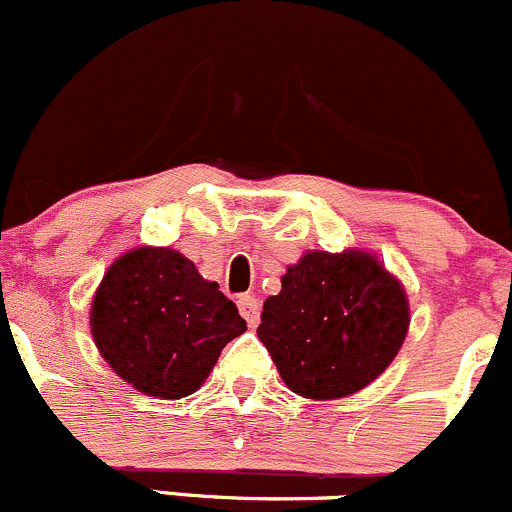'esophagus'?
Wrapping results in <instances>:
<instances>
[{"instance_id": "obj_1", "label": "esophagus", "mask_w": 512, "mask_h": 512, "mask_svg": "<svg viewBox=\"0 0 512 512\" xmlns=\"http://www.w3.org/2000/svg\"><path fill=\"white\" fill-rule=\"evenodd\" d=\"M236 305H239L241 317L249 322V327H256L258 317H261V302H258L254 295H239Z\"/></svg>"}]
</instances>
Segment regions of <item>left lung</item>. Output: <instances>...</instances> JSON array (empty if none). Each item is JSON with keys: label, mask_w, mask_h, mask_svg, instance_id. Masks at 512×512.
<instances>
[{"label": "left lung", "mask_w": 512, "mask_h": 512, "mask_svg": "<svg viewBox=\"0 0 512 512\" xmlns=\"http://www.w3.org/2000/svg\"><path fill=\"white\" fill-rule=\"evenodd\" d=\"M408 327L403 283L371 251L346 249L305 251L285 268L256 334L293 393L337 400L393 364Z\"/></svg>", "instance_id": "1"}]
</instances>
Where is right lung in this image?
Returning <instances> with one entry per match:
<instances>
[{
    "mask_svg": "<svg viewBox=\"0 0 512 512\" xmlns=\"http://www.w3.org/2000/svg\"><path fill=\"white\" fill-rule=\"evenodd\" d=\"M102 359L139 393L192 395L246 322L214 280L170 246H136L107 268L90 305Z\"/></svg>",
    "mask_w": 512,
    "mask_h": 512,
    "instance_id": "obj_1",
    "label": "right lung"
}]
</instances>
